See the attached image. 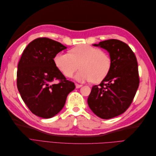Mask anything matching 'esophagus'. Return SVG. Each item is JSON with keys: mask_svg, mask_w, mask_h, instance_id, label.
<instances>
[{"mask_svg": "<svg viewBox=\"0 0 156 156\" xmlns=\"http://www.w3.org/2000/svg\"><path fill=\"white\" fill-rule=\"evenodd\" d=\"M75 86H76L77 88H81L83 85L82 84H75Z\"/></svg>", "mask_w": 156, "mask_h": 156, "instance_id": "esophagus-1", "label": "esophagus"}]
</instances>
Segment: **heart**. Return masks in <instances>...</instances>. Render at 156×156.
<instances>
[{
	"label": "heart",
	"instance_id": "obj_1",
	"mask_svg": "<svg viewBox=\"0 0 156 156\" xmlns=\"http://www.w3.org/2000/svg\"><path fill=\"white\" fill-rule=\"evenodd\" d=\"M55 64L66 77L75 76L79 81L100 83L109 73L112 61L110 56L100 49L89 45H81L69 51V53L60 52L54 57ZM80 66H79L78 65Z\"/></svg>",
	"mask_w": 156,
	"mask_h": 156
}]
</instances>
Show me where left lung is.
<instances>
[{"mask_svg":"<svg viewBox=\"0 0 156 156\" xmlns=\"http://www.w3.org/2000/svg\"><path fill=\"white\" fill-rule=\"evenodd\" d=\"M94 45L109 53L112 65L107 76L92 87L88 104L96 115L110 119L124 113L133 100L140 82L137 61L128 45L120 40L110 39Z\"/></svg>","mask_w":156,"mask_h":156,"instance_id":"left-lung-1","label":"left lung"}]
</instances>
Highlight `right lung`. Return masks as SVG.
Returning a JSON list of instances; mask_svg holds the SVG:
<instances>
[{
	"instance_id": "right-lung-1",
	"label": "right lung",
	"mask_w": 156,
	"mask_h": 156,
	"mask_svg": "<svg viewBox=\"0 0 156 156\" xmlns=\"http://www.w3.org/2000/svg\"><path fill=\"white\" fill-rule=\"evenodd\" d=\"M65 49L58 41L38 37L27 46L18 63L17 89L26 105L37 116L49 119L58 114L75 88L54 62L55 55Z\"/></svg>"
}]
</instances>
